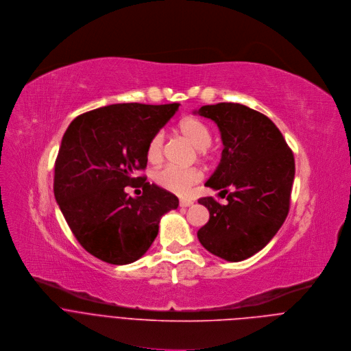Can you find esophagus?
Listing matches in <instances>:
<instances>
[{
  "label": "esophagus",
  "mask_w": 351,
  "mask_h": 351,
  "mask_svg": "<svg viewBox=\"0 0 351 351\" xmlns=\"http://www.w3.org/2000/svg\"><path fill=\"white\" fill-rule=\"evenodd\" d=\"M192 203H193V202H192L191 199H181V200H180V206H181V207H189Z\"/></svg>",
  "instance_id": "esophagus-1"
}]
</instances>
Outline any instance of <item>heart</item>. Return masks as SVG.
<instances>
[{
  "mask_svg": "<svg viewBox=\"0 0 351 351\" xmlns=\"http://www.w3.org/2000/svg\"><path fill=\"white\" fill-rule=\"evenodd\" d=\"M178 132L184 139L195 147L196 156L200 160H210L215 155L212 147L213 134L210 127L199 117L188 116L178 121ZM165 152V134L162 131L152 135L147 147V158L156 165L162 160ZM202 180V171L197 167L178 169L174 166H165L154 173V181L162 189L176 195H186L189 189Z\"/></svg>",
  "mask_w": 351,
  "mask_h": 351,
  "instance_id": "heart-1",
  "label": "heart"
}]
</instances>
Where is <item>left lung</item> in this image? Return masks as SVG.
I'll use <instances>...</instances> for the list:
<instances>
[{
	"label": "left lung",
	"instance_id": "left-lung-1",
	"mask_svg": "<svg viewBox=\"0 0 351 351\" xmlns=\"http://www.w3.org/2000/svg\"><path fill=\"white\" fill-rule=\"evenodd\" d=\"M197 113L221 131L223 156L206 186L227 197L226 204L213 196L197 200L210 213L197 238L210 253L241 261L261 250L289 213L293 152L265 114L245 105L220 102Z\"/></svg>",
	"mask_w": 351,
	"mask_h": 351
}]
</instances>
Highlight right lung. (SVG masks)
<instances>
[{
  "instance_id": "add662e5",
  "label": "right lung",
  "mask_w": 351,
  "mask_h": 351,
  "mask_svg": "<svg viewBox=\"0 0 351 351\" xmlns=\"http://www.w3.org/2000/svg\"><path fill=\"white\" fill-rule=\"evenodd\" d=\"M180 104H117L77 116L67 127L55 160L53 193L79 243L116 265L141 257L159 232L160 217L178 197L136 171L147 169V147ZM141 182L143 195L123 188Z\"/></svg>"
}]
</instances>
